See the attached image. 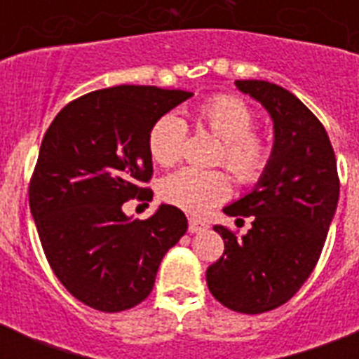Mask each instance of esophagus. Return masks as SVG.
Listing matches in <instances>:
<instances>
[{"label":"esophagus","mask_w":359,"mask_h":359,"mask_svg":"<svg viewBox=\"0 0 359 359\" xmlns=\"http://www.w3.org/2000/svg\"><path fill=\"white\" fill-rule=\"evenodd\" d=\"M208 225L205 224V222L196 218H190V224H188V231H190V233H199V231H205Z\"/></svg>","instance_id":"obj_1"}]
</instances>
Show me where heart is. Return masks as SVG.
<instances>
[{
    "instance_id": "heart-1",
    "label": "heart",
    "mask_w": 359,
    "mask_h": 359,
    "mask_svg": "<svg viewBox=\"0 0 359 359\" xmlns=\"http://www.w3.org/2000/svg\"><path fill=\"white\" fill-rule=\"evenodd\" d=\"M197 121L222 140L218 160L227 165L236 180L250 184L266 169L270 149L253 135L255 117L244 100L218 95L203 104ZM186 137V123L179 115L165 114L149 132V152L160 165H173L180 160ZM162 197L190 214H203L229 196L231 184L222 171L184 168L162 182Z\"/></svg>"
}]
</instances>
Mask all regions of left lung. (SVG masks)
Returning <instances> with one entry per match:
<instances>
[{
  "label": "left lung",
  "instance_id": "left-lung-1",
  "mask_svg": "<svg viewBox=\"0 0 359 359\" xmlns=\"http://www.w3.org/2000/svg\"><path fill=\"white\" fill-rule=\"evenodd\" d=\"M236 89L266 109L273 145L253 190L224 207L227 216L251 218L236 238L214 231L224 255L207 270L208 290L233 311L257 315L283 306L311 276L339 201L337 163L320 121L283 87L236 80Z\"/></svg>",
  "mask_w": 359,
  "mask_h": 359
}]
</instances>
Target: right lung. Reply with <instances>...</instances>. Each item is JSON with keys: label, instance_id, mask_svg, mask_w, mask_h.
Wrapping results in <instances>:
<instances>
[{"label": "right lung", "instance_id": "1", "mask_svg": "<svg viewBox=\"0 0 359 359\" xmlns=\"http://www.w3.org/2000/svg\"><path fill=\"white\" fill-rule=\"evenodd\" d=\"M194 93L117 86L67 104L42 137L29 208L53 273L70 294L104 313L151 294L163 255L188 229L184 212L160 205L126 216L128 199L151 201L149 132Z\"/></svg>", "mask_w": 359, "mask_h": 359}]
</instances>
